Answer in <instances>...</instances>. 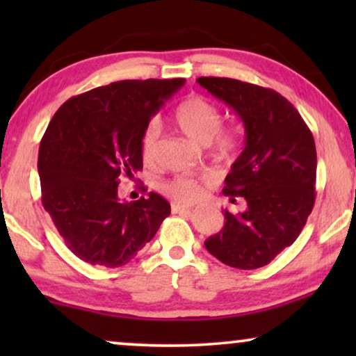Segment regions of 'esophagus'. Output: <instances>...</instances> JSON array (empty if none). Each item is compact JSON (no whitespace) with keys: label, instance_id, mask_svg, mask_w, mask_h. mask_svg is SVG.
I'll return each mask as SVG.
<instances>
[{"label":"esophagus","instance_id":"1","mask_svg":"<svg viewBox=\"0 0 356 356\" xmlns=\"http://www.w3.org/2000/svg\"><path fill=\"white\" fill-rule=\"evenodd\" d=\"M172 212L173 213H186V212H189V207L183 206V204H179V202H172Z\"/></svg>","mask_w":356,"mask_h":356}]
</instances>
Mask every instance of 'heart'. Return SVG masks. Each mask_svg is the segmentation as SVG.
<instances>
[{"instance_id":"heart-1","label":"heart","mask_w":356,"mask_h":356,"mask_svg":"<svg viewBox=\"0 0 356 356\" xmlns=\"http://www.w3.org/2000/svg\"><path fill=\"white\" fill-rule=\"evenodd\" d=\"M173 120L183 134L199 144H207L211 147L212 157L217 162L227 163L233 159L238 147V134L233 129H222V110L212 100L201 95H191L179 102L173 111ZM157 144V128L149 124L140 136V155L144 162L150 163L155 155ZM167 196L179 202L193 204L204 197L206 189L196 178L175 177L163 184Z\"/></svg>"}]
</instances>
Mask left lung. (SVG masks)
<instances>
[{"mask_svg":"<svg viewBox=\"0 0 356 356\" xmlns=\"http://www.w3.org/2000/svg\"><path fill=\"white\" fill-rule=\"evenodd\" d=\"M197 84L240 115L246 145L227 175L223 194L240 213L223 211L225 225L209 236L207 251L235 269L264 267L306 225L316 199L314 138L298 110L279 92L228 77H199Z\"/></svg>","mask_w":356,"mask_h":356,"instance_id":"left-lung-1","label":"left lung"}]
</instances>
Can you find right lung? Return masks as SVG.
I'll return each instance as SVG.
<instances>
[{
	"mask_svg": "<svg viewBox=\"0 0 356 356\" xmlns=\"http://www.w3.org/2000/svg\"><path fill=\"white\" fill-rule=\"evenodd\" d=\"M184 79L118 81L71 97L38 150L42 204L66 246L92 266H124L170 216L157 193L121 201V177L143 170L140 136Z\"/></svg>",
	"mask_w": 356,
	"mask_h": 356,
	"instance_id": "1",
	"label": "right lung"
}]
</instances>
